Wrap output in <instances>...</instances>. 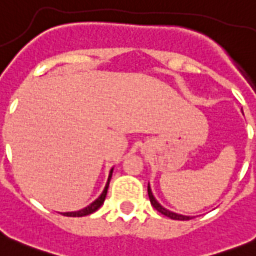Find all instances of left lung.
I'll return each instance as SVG.
<instances>
[{
	"label": "left lung",
	"mask_w": 256,
	"mask_h": 256,
	"mask_svg": "<svg viewBox=\"0 0 256 256\" xmlns=\"http://www.w3.org/2000/svg\"><path fill=\"white\" fill-rule=\"evenodd\" d=\"M148 198H150V202H152V207H154L156 211H160V214H164V216H168V218H171V219H175V220H188V219H191V216L176 214V212H172V211L166 210L164 206H160V203L156 202V199L154 198V195H152V188H150V184L148 186Z\"/></svg>",
	"instance_id": "1"
}]
</instances>
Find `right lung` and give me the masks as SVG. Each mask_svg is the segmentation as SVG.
Here are the masks:
<instances>
[{
  "label": "right lung",
  "mask_w": 256,
  "mask_h": 256,
  "mask_svg": "<svg viewBox=\"0 0 256 256\" xmlns=\"http://www.w3.org/2000/svg\"><path fill=\"white\" fill-rule=\"evenodd\" d=\"M112 168L110 170V174H108V183H106V186H104V191H102V194L98 196V198L94 200L92 203H90L88 207L85 208H82L80 211H72V212H62V215H65V216H85V215H90L92 214L94 211H96L100 208L104 202V198H106V194H108V183H110V179H112Z\"/></svg>",
  "instance_id": "1"
}]
</instances>
